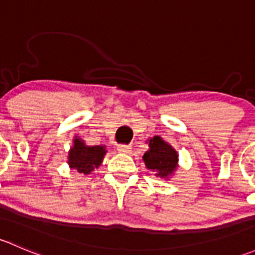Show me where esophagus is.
I'll return each mask as SVG.
<instances>
[{
	"instance_id": "obj_1",
	"label": "esophagus",
	"mask_w": 255,
	"mask_h": 255,
	"mask_svg": "<svg viewBox=\"0 0 255 255\" xmlns=\"http://www.w3.org/2000/svg\"><path fill=\"white\" fill-rule=\"evenodd\" d=\"M130 145H118L117 146V150L120 151V153H128V151L130 150Z\"/></svg>"
}]
</instances>
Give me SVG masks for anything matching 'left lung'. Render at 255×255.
I'll use <instances>...</instances> for the list:
<instances>
[{"label": "left lung", "instance_id": "8db88e82", "mask_svg": "<svg viewBox=\"0 0 255 255\" xmlns=\"http://www.w3.org/2000/svg\"><path fill=\"white\" fill-rule=\"evenodd\" d=\"M149 149L144 153L145 168L160 179L169 180L179 168V154L173 145L159 135L146 140Z\"/></svg>", "mask_w": 255, "mask_h": 255}]
</instances>
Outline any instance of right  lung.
Listing matches in <instances>:
<instances>
[{
  "label": "right lung",
  "instance_id": "add662e5",
  "mask_svg": "<svg viewBox=\"0 0 255 255\" xmlns=\"http://www.w3.org/2000/svg\"><path fill=\"white\" fill-rule=\"evenodd\" d=\"M106 145H87L81 138L75 135L73 146L68 153V165L75 169L80 174H90L95 169H99L106 155Z\"/></svg>",
  "mask_w": 255,
  "mask_h": 255
}]
</instances>
